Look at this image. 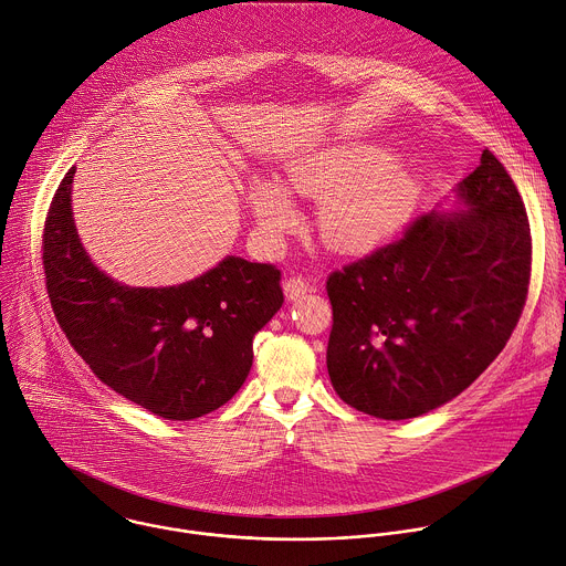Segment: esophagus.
I'll use <instances>...</instances> for the list:
<instances>
[{
    "mask_svg": "<svg viewBox=\"0 0 566 566\" xmlns=\"http://www.w3.org/2000/svg\"><path fill=\"white\" fill-rule=\"evenodd\" d=\"M308 291V282L302 275H293L284 280V293L289 300H297L300 295H304Z\"/></svg>",
    "mask_w": 566,
    "mask_h": 566,
    "instance_id": "34e87169",
    "label": "esophagus"
}]
</instances>
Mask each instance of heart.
Masks as SVG:
<instances>
[{"mask_svg": "<svg viewBox=\"0 0 566 566\" xmlns=\"http://www.w3.org/2000/svg\"><path fill=\"white\" fill-rule=\"evenodd\" d=\"M289 184L300 196L327 198L319 224L324 238L342 251L385 244L409 222L418 205L416 177L396 164L389 150L359 142L302 157L291 166ZM249 205L269 233H282L295 222L289 193L271 179L251 184Z\"/></svg>", "mask_w": 566, "mask_h": 566, "instance_id": "obj_1", "label": "heart"}]
</instances>
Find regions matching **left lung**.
<instances>
[{
    "label": "left lung",
    "mask_w": 566,
    "mask_h": 566,
    "mask_svg": "<svg viewBox=\"0 0 566 566\" xmlns=\"http://www.w3.org/2000/svg\"><path fill=\"white\" fill-rule=\"evenodd\" d=\"M455 193L462 211L420 216L326 280L331 385L373 418H418L460 396L522 315L531 229L511 175L482 150Z\"/></svg>",
    "instance_id": "obj_1"
}]
</instances>
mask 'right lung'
<instances>
[{
  "label": "right lung",
  "instance_id": "add662e5",
  "mask_svg": "<svg viewBox=\"0 0 566 566\" xmlns=\"http://www.w3.org/2000/svg\"><path fill=\"white\" fill-rule=\"evenodd\" d=\"M66 172L44 224L42 260L53 313L71 346L115 394L164 420L227 405L253 364V337L280 311V271L229 255L164 289L126 286L84 251Z\"/></svg>",
  "mask_w": 566,
  "mask_h": 566
}]
</instances>
